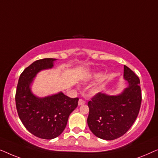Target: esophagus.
I'll list each match as a JSON object with an SVG mask.
<instances>
[{"label": "esophagus", "mask_w": 158, "mask_h": 158, "mask_svg": "<svg viewBox=\"0 0 158 158\" xmlns=\"http://www.w3.org/2000/svg\"><path fill=\"white\" fill-rule=\"evenodd\" d=\"M85 101L83 100V99H79V101H78V105L79 106L83 105V104H85Z\"/></svg>", "instance_id": "obj_1"}]
</instances>
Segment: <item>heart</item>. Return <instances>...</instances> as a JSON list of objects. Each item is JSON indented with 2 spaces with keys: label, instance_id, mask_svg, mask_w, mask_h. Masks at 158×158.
<instances>
[{
  "label": "heart",
  "instance_id": "1",
  "mask_svg": "<svg viewBox=\"0 0 158 158\" xmlns=\"http://www.w3.org/2000/svg\"><path fill=\"white\" fill-rule=\"evenodd\" d=\"M98 77V75L97 74H88L87 75H85V77H84V81H91L93 79H95L96 78V77Z\"/></svg>",
  "mask_w": 158,
  "mask_h": 158
}]
</instances>
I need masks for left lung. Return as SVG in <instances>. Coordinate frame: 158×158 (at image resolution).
<instances>
[{"instance_id": "8db88e82", "label": "left lung", "mask_w": 158, "mask_h": 158, "mask_svg": "<svg viewBox=\"0 0 158 158\" xmlns=\"http://www.w3.org/2000/svg\"><path fill=\"white\" fill-rule=\"evenodd\" d=\"M124 78L129 85L120 94L110 96L98 93L88 101V125L97 137L113 140L130 129L139 114L142 102L139 79L124 65Z\"/></svg>"}]
</instances>
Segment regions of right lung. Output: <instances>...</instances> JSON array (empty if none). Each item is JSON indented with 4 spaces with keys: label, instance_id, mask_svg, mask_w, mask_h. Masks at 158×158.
I'll return each mask as SVG.
<instances>
[{
    "label": "right lung",
    "instance_id": "add662e5",
    "mask_svg": "<svg viewBox=\"0 0 158 158\" xmlns=\"http://www.w3.org/2000/svg\"><path fill=\"white\" fill-rule=\"evenodd\" d=\"M55 60L44 58L34 62L23 71L17 85L15 99L19 118L30 133L41 139H52L61 135L79 100L62 92L44 98L32 94L30 86L36 74L52 68Z\"/></svg>",
    "mask_w": 158,
    "mask_h": 158
}]
</instances>
